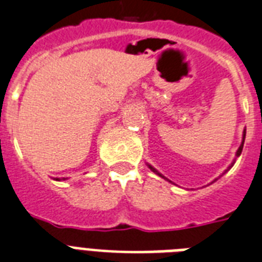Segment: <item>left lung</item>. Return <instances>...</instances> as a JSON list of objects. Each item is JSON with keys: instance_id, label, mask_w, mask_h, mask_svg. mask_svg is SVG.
<instances>
[{"instance_id": "1", "label": "left lung", "mask_w": 262, "mask_h": 262, "mask_svg": "<svg viewBox=\"0 0 262 262\" xmlns=\"http://www.w3.org/2000/svg\"><path fill=\"white\" fill-rule=\"evenodd\" d=\"M245 135H246V134H243V141H242V145L239 146L238 151H236V157H239V156H241V153H242V149H243V143H245ZM149 168H150V169H151V171H153V172H156V173H157V175H160V176H161V178H164V176L161 175V173H160V172H157V171H156V169H154L153 167H150V165H149ZM164 179H165V178H164Z\"/></svg>"}]
</instances>
